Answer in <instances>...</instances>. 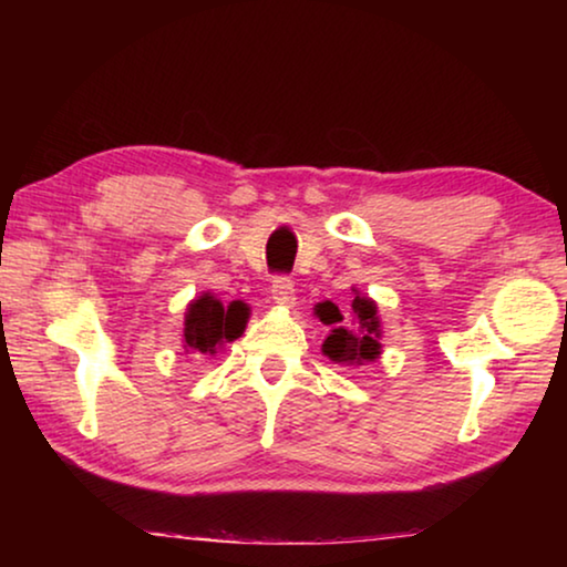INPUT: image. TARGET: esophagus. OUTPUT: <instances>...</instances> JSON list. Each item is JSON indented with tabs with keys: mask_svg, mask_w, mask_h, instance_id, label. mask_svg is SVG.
Wrapping results in <instances>:
<instances>
[{
	"mask_svg": "<svg viewBox=\"0 0 567 567\" xmlns=\"http://www.w3.org/2000/svg\"><path fill=\"white\" fill-rule=\"evenodd\" d=\"M270 299H274L278 307L293 309V305H297V297H293V284L289 281V278L281 276L270 284Z\"/></svg>",
	"mask_w": 567,
	"mask_h": 567,
	"instance_id": "1",
	"label": "esophagus"
}]
</instances>
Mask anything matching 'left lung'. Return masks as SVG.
Returning <instances> with one entry per match:
<instances>
[{
  "instance_id": "left-lung-1",
  "label": "left lung",
  "mask_w": 567,
  "mask_h": 567,
  "mask_svg": "<svg viewBox=\"0 0 567 567\" xmlns=\"http://www.w3.org/2000/svg\"><path fill=\"white\" fill-rule=\"evenodd\" d=\"M351 291V317L340 312L332 301L315 305L320 322L332 328L322 343V353L338 367H363L382 355V320H379L377 301L363 297L355 286Z\"/></svg>"
}]
</instances>
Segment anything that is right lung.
<instances>
[{
    "label": "right lung",
    "mask_w": 567,
    "mask_h": 567,
    "mask_svg": "<svg viewBox=\"0 0 567 567\" xmlns=\"http://www.w3.org/2000/svg\"><path fill=\"white\" fill-rule=\"evenodd\" d=\"M250 320V307L243 299L221 305L212 291H200L185 307L183 351L196 355H216L224 346L243 336Z\"/></svg>",
    "instance_id": "add662e5"
}]
</instances>
